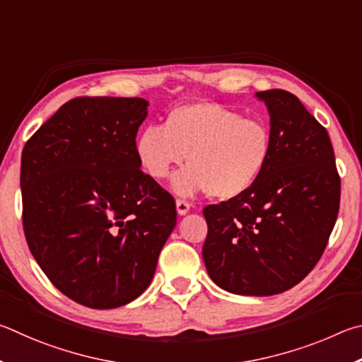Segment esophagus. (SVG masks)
Segmentation results:
<instances>
[{"label":"esophagus","mask_w":362,"mask_h":362,"mask_svg":"<svg viewBox=\"0 0 362 362\" xmlns=\"http://www.w3.org/2000/svg\"><path fill=\"white\" fill-rule=\"evenodd\" d=\"M189 208H191V205H189L187 200H176V211L177 214H186L189 211Z\"/></svg>","instance_id":"34e87169"}]
</instances>
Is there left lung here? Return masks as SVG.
I'll list each match as a JSON object with an SVG mask.
<instances>
[{
    "instance_id": "1",
    "label": "left lung",
    "mask_w": 362,
    "mask_h": 362,
    "mask_svg": "<svg viewBox=\"0 0 362 362\" xmlns=\"http://www.w3.org/2000/svg\"><path fill=\"white\" fill-rule=\"evenodd\" d=\"M143 98L82 97L25 144L23 230L50 283L88 308L127 305L152 281L176 226L171 195L144 175Z\"/></svg>"
}]
</instances>
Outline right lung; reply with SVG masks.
Wrapping results in <instances>:
<instances>
[{"label": "right lung", "mask_w": 362, "mask_h": 362, "mask_svg": "<svg viewBox=\"0 0 362 362\" xmlns=\"http://www.w3.org/2000/svg\"><path fill=\"white\" fill-rule=\"evenodd\" d=\"M269 144L252 185L204 210L202 256L211 280L238 296H274L302 281L325 252L340 205L334 149L299 98L257 92Z\"/></svg>", "instance_id": "1"}]
</instances>
